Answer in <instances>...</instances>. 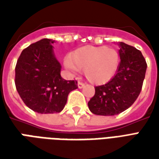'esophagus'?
<instances>
[{
  "instance_id": "1",
  "label": "esophagus",
  "mask_w": 159,
  "mask_h": 159,
  "mask_svg": "<svg viewBox=\"0 0 159 159\" xmlns=\"http://www.w3.org/2000/svg\"><path fill=\"white\" fill-rule=\"evenodd\" d=\"M84 86H85V83H82V82H78V88H79V89H82V88H83Z\"/></svg>"
}]
</instances>
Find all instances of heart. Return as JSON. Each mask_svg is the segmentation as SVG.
Masks as SVG:
<instances>
[{
  "label": "heart",
  "instance_id": "heart-1",
  "mask_svg": "<svg viewBox=\"0 0 159 159\" xmlns=\"http://www.w3.org/2000/svg\"><path fill=\"white\" fill-rule=\"evenodd\" d=\"M120 61L121 57L117 49L107 46H86L69 56L67 66L84 70L90 83L104 84L116 75Z\"/></svg>",
  "mask_w": 159,
  "mask_h": 159
}]
</instances>
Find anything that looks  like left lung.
Returning <instances> with one entry per match:
<instances>
[{"label":"left lung","instance_id":"left-lung-1","mask_svg":"<svg viewBox=\"0 0 159 159\" xmlns=\"http://www.w3.org/2000/svg\"><path fill=\"white\" fill-rule=\"evenodd\" d=\"M121 62L117 74L106 84L94 88L89 108L95 115L114 116L127 110L139 96L147 70V62L140 50L120 42Z\"/></svg>","mask_w":159,"mask_h":159}]
</instances>
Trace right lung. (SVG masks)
I'll return each mask as SVG.
<instances>
[{"label": "right lung", "mask_w": 159, "mask_h": 159, "mask_svg": "<svg viewBox=\"0 0 159 159\" xmlns=\"http://www.w3.org/2000/svg\"><path fill=\"white\" fill-rule=\"evenodd\" d=\"M52 39H44L25 48L15 67V86L30 109L38 113H57L64 109L77 81L63 79L61 66L52 51Z\"/></svg>", "instance_id": "1"}]
</instances>
